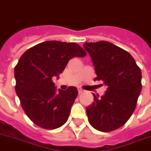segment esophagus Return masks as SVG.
Returning <instances> with one entry per match:
<instances>
[{
	"mask_svg": "<svg viewBox=\"0 0 151 151\" xmlns=\"http://www.w3.org/2000/svg\"><path fill=\"white\" fill-rule=\"evenodd\" d=\"M78 93H79V94H80V93H83V91H84V90H82V89H81V88H78Z\"/></svg>",
	"mask_w": 151,
	"mask_h": 151,
	"instance_id": "esophagus-1",
	"label": "esophagus"
}]
</instances>
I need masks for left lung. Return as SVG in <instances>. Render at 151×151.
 I'll use <instances>...</instances> for the list:
<instances>
[{"label":"left lung","mask_w":151,"mask_h":151,"mask_svg":"<svg viewBox=\"0 0 151 151\" xmlns=\"http://www.w3.org/2000/svg\"><path fill=\"white\" fill-rule=\"evenodd\" d=\"M97 77L107 86L101 98L86 108L89 122L94 129L110 132L126 123L134 111L142 90V72L127 51L105 41L86 42Z\"/></svg>","instance_id":"1"}]
</instances>
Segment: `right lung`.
<instances>
[{"label": "right lung", "mask_w": 151, "mask_h": 151, "mask_svg": "<svg viewBox=\"0 0 151 151\" xmlns=\"http://www.w3.org/2000/svg\"><path fill=\"white\" fill-rule=\"evenodd\" d=\"M86 55L79 45L57 41L41 42L22 54L14 69L15 90L33 123L54 129L66 122L78 92L74 86L57 91L52 78L64 71L70 59Z\"/></svg>", "instance_id": "add662e5"}]
</instances>
